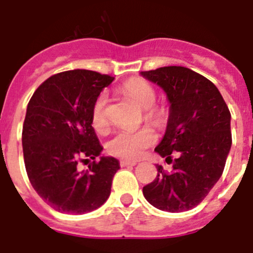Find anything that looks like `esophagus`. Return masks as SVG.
<instances>
[{
    "mask_svg": "<svg viewBox=\"0 0 253 253\" xmlns=\"http://www.w3.org/2000/svg\"><path fill=\"white\" fill-rule=\"evenodd\" d=\"M137 162L134 161H127V159H121L120 161V166L121 167H129V166H136Z\"/></svg>",
    "mask_w": 253,
    "mask_h": 253,
    "instance_id": "1",
    "label": "esophagus"
}]
</instances>
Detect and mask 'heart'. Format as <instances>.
I'll list each match as a JSON object with an SVG mask.
<instances>
[{"mask_svg":"<svg viewBox=\"0 0 253 253\" xmlns=\"http://www.w3.org/2000/svg\"><path fill=\"white\" fill-rule=\"evenodd\" d=\"M121 91L132 97L143 107V119L154 127H163L168 122V110L162 105H156L157 94L151 84L141 79H129L121 85ZM106 92H101L94 101L91 109V124L97 132L109 128ZM156 133L151 127L139 129H122L117 132L107 143V151L115 157L125 159H137L149 146L156 142Z\"/></svg>","mask_w":253,"mask_h":253,"instance_id":"b5f03b06","label":"heart"}]
</instances>
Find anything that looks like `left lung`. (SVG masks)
I'll list each match as a JSON object with an SVG mask.
<instances>
[{
  "mask_svg": "<svg viewBox=\"0 0 253 253\" xmlns=\"http://www.w3.org/2000/svg\"><path fill=\"white\" fill-rule=\"evenodd\" d=\"M170 102L168 126L154 151L173 163L171 171L157 166L156 179L143 186L149 204L169 212L186 211L204 200L224 171L232 137L231 114L217 87L184 67L142 72ZM176 154L178 159L171 156Z\"/></svg>",
  "mask_w": 253,
  "mask_h": 253,
  "instance_id": "obj_1",
  "label": "left lung"
}]
</instances>
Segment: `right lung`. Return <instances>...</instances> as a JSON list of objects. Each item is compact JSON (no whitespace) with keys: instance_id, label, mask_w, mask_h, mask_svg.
<instances>
[{"instance_id":"obj_1","label":"right lung","mask_w":253,"mask_h":253,"mask_svg":"<svg viewBox=\"0 0 253 253\" xmlns=\"http://www.w3.org/2000/svg\"><path fill=\"white\" fill-rule=\"evenodd\" d=\"M114 78L92 70H68L42 83L27 106L22 129L24 166L39 197L64 214H86L111 193L119 161L100 156L91 109ZM92 159L87 171L77 163Z\"/></svg>"}]
</instances>
